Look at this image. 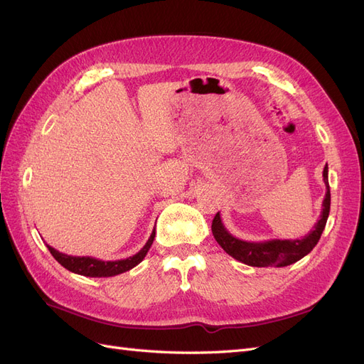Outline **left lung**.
<instances>
[{
	"mask_svg": "<svg viewBox=\"0 0 364 364\" xmlns=\"http://www.w3.org/2000/svg\"><path fill=\"white\" fill-rule=\"evenodd\" d=\"M323 182L326 185V194L322 203L321 218L317 220L314 228L302 238L296 240H267V241H245L235 238L225 228L220 213L213 220V235L222 249L230 257L245 262L252 267H285L302 259L310 253L325 229L326 220L331 206V193L328 183V165L323 168Z\"/></svg>",
	"mask_w": 364,
	"mask_h": 364,
	"instance_id": "1",
	"label": "left lung"
}]
</instances>
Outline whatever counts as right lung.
<instances>
[{
	"label": "right lung",
	"instance_id": "right-lung-1",
	"mask_svg": "<svg viewBox=\"0 0 364 364\" xmlns=\"http://www.w3.org/2000/svg\"><path fill=\"white\" fill-rule=\"evenodd\" d=\"M155 234L156 230L153 229V232L147 240L144 247H142L138 253H135L134 257H129L126 259H117V261H103L92 257H73L56 250L50 245H47V247L51 255L54 257V259H56L60 266H63L65 269L73 273L82 274V277H90V278H109V277H115V274H119V273H124L138 266V264L147 255L153 240H155Z\"/></svg>",
	"mask_w": 364,
	"mask_h": 364
}]
</instances>
